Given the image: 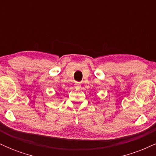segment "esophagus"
<instances>
[{
	"mask_svg": "<svg viewBox=\"0 0 156 156\" xmlns=\"http://www.w3.org/2000/svg\"><path fill=\"white\" fill-rule=\"evenodd\" d=\"M74 86H75V88H76V89H79L80 88V86L81 85H80V82H76L74 84Z\"/></svg>",
	"mask_w": 156,
	"mask_h": 156,
	"instance_id": "34e87169",
	"label": "esophagus"
}]
</instances>
